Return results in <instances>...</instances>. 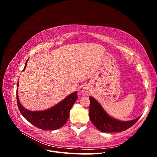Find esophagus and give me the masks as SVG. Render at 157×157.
<instances>
[{"instance_id":"34e87169","label":"esophagus","mask_w":157,"mask_h":157,"mask_svg":"<svg viewBox=\"0 0 157 157\" xmlns=\"http://www.w3.org/2000/svg\"><path fill=\"white\" fill-rule=\"evenodd\" d=\"M82 94L83 96H88V94H89V91H88V89L86 87H84L82 90Z\"/></svg>"}]
</instances>
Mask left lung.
Wrapping results in <instances>:
<instances>
[{
    "label": "left lung",
    "instance_id": "left-lung-1",
    "mask_svg": "<svg viewBox=\"0 0 157 157\" xmlns=\"http://www.w3.org/2000/svg\"><path fill=\"white\" fill-rule=\"evenodd\" d=\"M90 119L98 129L102 132H118L124 131L138 121L139 117L134 120L123 121L111 117L94 98L90 97Z\"/></svg>",
    "mask_w": 157,
    "mask_h": 157
}]
</instances>
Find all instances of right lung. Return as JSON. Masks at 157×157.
Listing matches in <instances>:
<instances>
[{"instance_id":"1","label":"right lung","mask_w":157,"mask_h":157,"mask_svg":"<svg viewBox=\"0 0 157 157\" xmlns=\"http://www.w3.org/2000/svg\"><path fill=\"white\" fill-rule=\"evenodd\" d=\"M28 59L26 61L23 71L26 68ZM18 87L19 82L17 84L16 90L19 110L26 120L41 130H54L63 126L68 120L71 107L78 99L77 91H76L69 94L53 107L43 111H33L25 109L21 104L18 97Z\"/></svg>"}]
</instances>
